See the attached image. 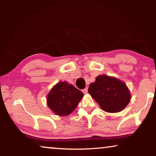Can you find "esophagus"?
<instances>
[{
	"label": "esophagus",
	"mask_w": 156,
	"mask_h": 156,
	"mask_svg": "<svg viewBox=\"0 0 156 156\" xmlns=\"http://www.w3.org/2000/svg\"><path fill=\"white\" fill-rule=\"evenodd\" d=\"M82 91H83V93H84V94H86L88 93V89H87V88H85L84 89H83Z\"/></svg>",
	"instance_id": "esophagus-1"
}]
</instances>
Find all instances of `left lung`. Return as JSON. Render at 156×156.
<instances>
[{
  "mask_svg": "<svg viewBox=\"0 0 156 156\" xmlns=\"http://www.w3.org/2000/svg\"><path fill=\"white\" fill-rule=\"evenodd\" d=\"M89 93L102 109L108 113L122 111L131 100L126 85L114 76L105 74L97 76L89 85Z\"/></svg>",
  "mask_w": 156,
  "mask_h": 156,
  "instance_id": "1",
  "label": "left lung"
}]
</instances>
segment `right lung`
<instances>
[{
    "mask_svg": "<svg viewBox=\"0 0 156 156\" xmlns=\"http://www.w3.org/2000/svg\"><path fill=\"white\" fill-rule=\"evenodd\" d=\"M83 93L66 82H58L51 89L48 95V106L55 114L67 116L75 109Z\"/></svg>",
    "mask_w": 156,
    "mask_h": 156,
    "instance_id": "obj_1",
    "label": "right lung"
}]
</instances>
